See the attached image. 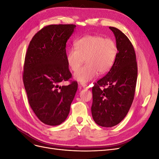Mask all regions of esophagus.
<instances>
[{
	"instance_id": "1",
	"label": "esophagus",
	"mask_w": 159,
	"mask_h": 159,
	"mask_svg": "<svg viewBox=\"0 0 159 159\" xmlns=\"http://www.w3.org/2000/svg\"><path fill=\"white\" fill-rule=\"evenodd\" d=\"M79 85L80 86V87H82V88H88V85L85 84L81 83V84H80Z\"/></svg>"
}]
</instances>
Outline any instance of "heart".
<instances>
[{
	"mask_svg": "<svg viewBox=\"0 0 159 159\" xmlns=\"http://www.w3.org/2000/svg\"><path fill=\"white\" fill-rule=\"evenodd\" d=\"M67 53L70 68L75 71L83 63L86 64L74 74L80 82H88L99 74H103L112 68L117 54V47L113 40L98 35H86L75 42Z\"/></svg>",
	"mask_w": 159,
	"mask_h": 159,
	"instance_id": "heart-1",
	"label": "heart"
}]
</instances>
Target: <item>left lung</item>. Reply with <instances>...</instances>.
<instances>
[{
	"instance_id": "obj_1",
	"label": "left lung",
	"mask_w": 159,
	"mask_h": 159,
	"mask_svg": "<svg viewBox=\"0 0 159 159\" xmlns=\"http://www.w3.org/2000/svg\"><path fill=\"white\" fill-rule=\"evenodd\" d=\"M117 54L112 68L92 88L91 114L98 125L111 127L125 117L133 102L137 79V63L133 44L115 27ZM102 87L103 89H101Z\"/></svg>"
}]
</instances>
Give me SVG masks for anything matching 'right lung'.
<instances>
[{
    "label": "right lung",
    "instance_id": "obj_1",
    "mask_svg": "<svg viewBox=\"0 0 159 159\" xmlns=\"http://www.w3.org/2000/svg\"><path fill=\"white\" fill-rule=\"evenodd\" d=\"M75 25H51L33 36L24 64L23 82L34 113L48 125H60L70 113L78 82L60 86L71 78L66 60V42Z\"/></svg>",
    "mask_w": 159,
    "mask_h": 159
}]
</instances>
